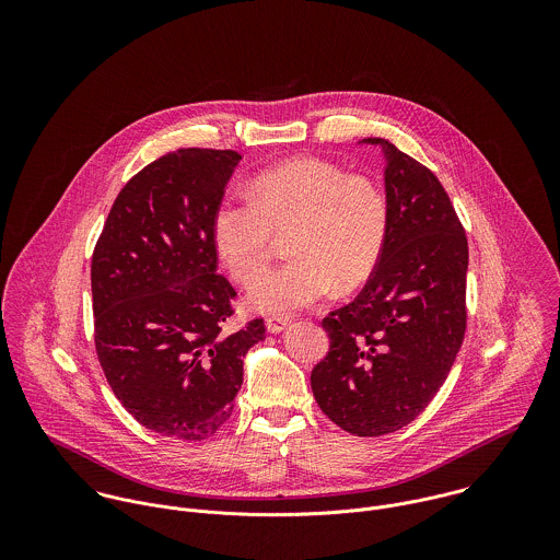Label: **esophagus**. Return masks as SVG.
<instances>
[{"label": "esophagus", "instance_id": "34e87169", "mask_svg": "<svg viewBox=\"0 0 560 560\" xmlns=\"http://www.w3.org/2000/svg\"><path fill=\"white\" fill-rule=\"evenodd\" d=\"M265 325H267V331L280 334V331H284L291 325V319L289 317H269V319L265 320Z\"/></svg>", "mask_w": 560, "mask_h": 560}]
</instances>
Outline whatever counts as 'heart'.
I'll list each match as a JSON object with an SVG mask.
<instances>
[{
	"instance_id": "b5f03b06",
	"label": "heart",
	"mask_w": 560,
	"mask_h": 560,
	"mask_svg": "<svg viewBox=\"0 0 560 560\" xmlns=\"http://www.w3.org/2000/svg\"><path fill=\"white\" fill-rule=\"evenodd\" d=\"M390 229L384 189L317 158H298L258 172L249 196L226 194L211 220L215 252L247 284L269 260L276 233L289 237V262L256 278L252 308L287 315L323 300L334 284L360 287L377 267Z\"/></svg>"
}]
</instances>
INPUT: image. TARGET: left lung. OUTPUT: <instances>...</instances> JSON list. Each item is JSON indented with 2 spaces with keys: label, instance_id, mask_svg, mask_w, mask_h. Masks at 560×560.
<instances>
[{
  "label": "left lung",
  "instance_id": "obj_1",
  "mask_svg": "<svg viewBox=\"0 0 560 560\" xmlns=\"http://www.w3.org/2000/svg\"><path fill=\"white\" fill-rule=\"evenodd\" d=\"M390 229L360 295L329 313L311 386L340 429L377 438L409 424L444 384L466 331L468 240L438 176L382 138Z\"/></svg>",
  "mask_w": 560,
  "mask_h": 560
}]
</instances>
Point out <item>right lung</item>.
Masks as SVG:
<instances>
[{
    "label": "right lung",
    "mask_w": 560,
    "mask_h": 560,
    "mask_svg": "<svg viewBox=\"0 0 560 560\" xmlns=\"http://www.w3.org/2000/svg\"><path fill=\"white\" fill-rule=\"evenodd\" d=\"M241 155L178 149L118 194L92 254L96 355L116 399L172 440L211 438L233 413L262 319L231 329L211 220Z\"/></svg>",
    "instance_id": "1"
}]
</instances>
